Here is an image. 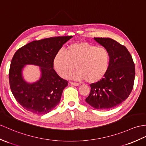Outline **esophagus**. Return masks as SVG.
<instances>
[{"label": "esophagus", "mask_w": 146, "mask_h": 146, "mask_svg": "<svg viewBox=\"0 0 146 146\" xmlns=\"http://www.w3.org/2000/svg\"><path fill=\"white\" fill-rule=\"evenodd\" d=\"M70 84L71 85H73L74 86H79L80 85V84H78V83H76V82H70Z\"/></svg>", "instance_id": "34e87169"}]
</instances>
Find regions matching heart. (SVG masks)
<instances>
[{
    "label": "heart",
    "instance_id": "b5f03b06",
    "mask_svg": "<svg viewBox=\"0 0 146 146\" xmlns=\"http://www.w3.org/2000/svg\"><path fill=\"white\" fill-rule=\"evenodd\" d=\"M110 62V54L106 48L80 41L70 44L67 52L62 50L57 52L52 64L56 72L64 78L68 77L76 67L77 70L72 76L74 79L94 84L104 79Z\"/></svg>",
    "mask_w": 146,
    "mask_h": 146
}]
</instances>
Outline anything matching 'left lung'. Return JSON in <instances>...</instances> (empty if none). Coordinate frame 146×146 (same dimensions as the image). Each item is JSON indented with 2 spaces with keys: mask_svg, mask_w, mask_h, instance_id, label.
I'll list each match as a JSON object with an SVG mask.
<instances>
[{
  "mask_svg": "<svg viewBox=\"0 0 146 146\" xmlns=\"http://www.w3.org/2000/svg\"><path fill=\"white\" fill-rule=\"evenodd\" d=\"M109 52V69L104 79L90 85L85 101L98 110L115 108L128 97L134 85L135 66L127 48L111 38H94Z\"/></svg>",
  "mask_w": 146,
  "mask_h": 146,
  "instance_id": "left-lung-1",
  "label": "left lung"
}]
</instances>
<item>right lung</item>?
Instances as JSON below:
<instances>
[{
  "label": "right lung",
  "mask_w": 146,
  "mask_h": 146,
  "mask_svg": "<svg viewBox=\"0 0 146 146\" xmlns=\"http://www.w3.org/2000/svg\"><path fill=\"white\" fill-rule=\"evenodd\" d=\"M72 37L33 41L18 49L14 54L9 70L10 89L18 103L28 111L44 115L59 104L68 82L56 72L52 60L56 53ZM27 65L40 67V77L35 83H28L24 79L23 70Z\"/></svg>",
  "instance_id": "right-lung-1"
}]
</instances>
